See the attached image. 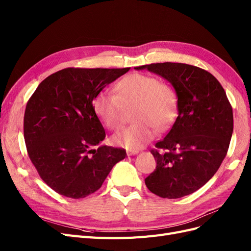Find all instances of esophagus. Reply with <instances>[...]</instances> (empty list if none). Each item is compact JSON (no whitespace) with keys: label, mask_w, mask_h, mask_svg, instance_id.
<instances>
[{"label":"esophagus","mask_w":251,"mask_h":251,"mask_svg":"<svg viewBox=\"0 0 251 251\" xmlns=\"http://www.w3.org/2000/svg\"><path fill=\"white\" fill-rule=\"evenodd\" d=\"M138 153H139V151H137V150H128V151H126L127 156H134V155H137Z\"/></svg>","instance_id":"1"}]
</instances>
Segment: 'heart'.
<instances>
[{
    "instance_id": "heart-1",
    "label": "heart",
    "mask_w": 251,
    "mask_h": 251,
    "mask_svg": "<svg viewBox=\"0 0 251 251\" xmlns=\"http://www.w3.org/2000/svg\"><path fill=\"white\" fill-rule=\"evenodd\" d=\"M116 93L100 92L93 108L103 125L119 130L126 121L127 111L133 108L135 123L114 135L116 146L137 150L153 139L158 131H165L177 116V94L168 82L159 81L154 75L132 73L116 85Z\"/></svg>"
}]
</instances>
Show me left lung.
I'll use <instances>...</instances> for the list:
<instances>
[{"label":"left lung","instance_id":"obj_1","mask_svg":"<svg viewBox=\"0 0 251 251\" xmlns=\"http://www.w3.org/2000/svg\"><path fill=\"white\" fill-rule=\"evenodd\" d=\"M160 75L177 94L178 116L164 139L151 150L156 170L146 178L150 191L177 199L202 187L217 173L233 131L232 108L218 79L201 68L181 63L136 67Z\"/></svg>","mask_w":251,"mask_h":251}]
</instances>
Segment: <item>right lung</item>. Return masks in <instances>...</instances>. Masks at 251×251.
<instances>
[{"instance_id": "obj_1", "label": "right lung", "mask_w": 251, "mask_h": 251, "mask_svg": "<svg viewBox=\"0 0 251 251\" xmlns=\"http://www.w3.org/2000/svg\"><path fill=\"white\" fill-rule=\"evenodd\" d=\"M128 70L67 68L45 78L30 97L24 115L27 151L43 181L57 194L80 199L95 193L126 158L124 149H93L105 137L93 100Z\"/></svg>"}]
</instances>
